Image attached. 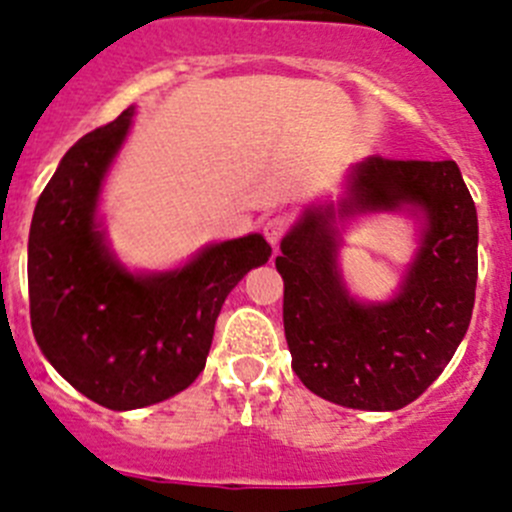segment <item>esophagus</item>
Wrapping results in <instances>:
<instances>
[{"mask_svg": "<svg viewBox=\"0 0 512 512\" xmlns=\"http://www.w3.org/2000/svg\"><path fill=\"white\" fill-rule=\"evenodd\" d=\"M261 231H263V236H266L268 244H271L273 249H276V246L281 244L283 236H286V231H288V219H286V216H271V219L263 221Z\"/></svg>", "mask_w": 512, "mask_h": 512, "instance_id": "34e87169", "label": "esophagus"}]
</instances>
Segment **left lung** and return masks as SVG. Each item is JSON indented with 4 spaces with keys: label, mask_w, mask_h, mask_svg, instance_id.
<instances>
[{
    "label": "left lung",
    "mask_w": 512,
    "mask_h": 512,
    "mask_svg": "<svg viewBox=\"0 0 512 512\" xmlns=\"http://www.w3.org/2000/svg\"><path fill=\"white\" fill-rule=\"evenodd\" d=\"M416 204L421 251L388 303L348 296L336 268L333 206L303 214L281 241L283 331L303 386L361 411H398L443 373L468 331L478 281V216L455 161L368 156L353 169L341 214Z\"/></svg>",
    "instance_id": "obj_1"
}]
</instances>
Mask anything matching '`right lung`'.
Segmentation results:
<instances>
[{"instance_id":"1","label":"right lung","mask_w":512,"mask_h":512,"mask_svg":"<svg viewBox=\"0 0 512 512\" xmlns=\"http://www.w3.org/2000/svg\"><path fill=\"white\" fill-rule=\"evenodd\" d=\"M134 109L64 154L29 229V316L54 368L99 406L131 411L166 401L204 371L231 288L268 261L263 236L224 241L184 268L131 276L96 231L99 186Z\"/></svg>"}]
</instances>
